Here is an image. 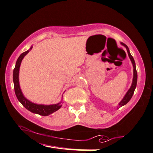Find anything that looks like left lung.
<instances>
[{
    "instance_id": "8db88e82",
    "label": "left lung",
    "mask_w": 153,
    "mask_h": 153,
    "mask_svg": "<svg viewBox=\"0 0 153 153\" xmlns=\"http://www.w3.org/2000/svg\"><path fill=\"white\" fill-rule=\"evenodd\" d=\"M121 44L126 48L128 54L130 59V60H131V62L132 63L133 68H134V76H133V79H132L131 87H130L128 91H127V93L126 94V95H125V96L124 97L123 100H122L120 103H119V105H118L119 107H121V106H123V105L126 104L128 102L130 101V100L131 99V98L133 96V94H134V91L136 87H137V69H136V65H135L134 58H133L131 54H130V53L129 51V49H128V48L126 44H124V43H121Z\"/></svg>"
}]
</instances>
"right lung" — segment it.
<instances>
[{
    "instance_id": "1",
    "label": "right lung",
    "mask_w": 153,
    "mask_h": 153,
    "mask_svg": "<svg viewBox=\"0 0 153 153\" xmlns=\"http://www.w3.org/2000/svg\"><path fill=\"white\" fill-rule=\"evenodd\" d=\"M33 47H31L28 51L24 52L22 53L20 56L19 57L17 61L16 62L15 68L13 70V82H14V88H15V92L16 94V98L18 100L21 102L23 106L29 110L30 112L33 113L37 114L41 116H48L51 114L55 112L62 107V105H60L61 103H58L57 104L53 105H41V104H36L32 103L28 100L25 98L24 96L22 94L21 90L20 85H19V68H20L21 63L23 60V57L28 53L30 50H31Z\"/></svg>"
}]
</instances>
